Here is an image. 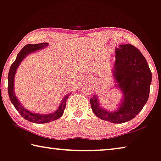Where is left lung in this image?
<instances>
[{"label":"left lung","instance_id":"1","mask_svg":"<svg viewBox=\"0 0 161 161\" xmlns=\"http://www.w3.org/2000/svg\"><path fill=\"white\" fill-rule=\"evenodd\" d=\"M114 76L124 94L117 111L109 112L100 108L97 97L90 99L91 108L98 118L114 124L133 119L143 108L150 94L152 73L145 58L131 44L121 45L116 50Z\"/></svg>","mask_w":161,"mask_h":161}]
</instances>
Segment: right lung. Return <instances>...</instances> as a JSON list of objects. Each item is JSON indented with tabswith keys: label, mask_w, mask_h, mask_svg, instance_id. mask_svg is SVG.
Here are the masks:
<instances>
[{
	"label": "right lung",
	"mask_w": 161,
	"mask_h": 161,
	"mask_svg": "<svg viewBox=\"0 0 161 161\" xmlns=\"http://www.w3.org/2000/svg\"><path fill=\"white\" fill-rule=\"evenodd\" d=\"M47 42H43V43H39V44H28L26 45L21 50V51L17 55V57L15 60V61L11 64L10 70H9L8 75V92L9 98H10L11 102L12 104L14 105V106L15 107L21 116L24 119L27 120V121L30 122H33V123H37V124H45V123H49L50 121H54L59 119L60 117H61L64 112V109L66 108V100L68 99V97L69 94L66 95L65 97L64 98L63 101L61 102V104L60 105L58 108L57 111H55L53 114H49L46 115H40V114H32V113L30 112L24 108V107L20 104V103L18 101L17 98H16L15 94L14 92V76H15L16 69L19 66V64L22 60L27 56L28 54H30V53L33 51H36L37 50H40L42 48L47 46Z\"/></svg>",
	"instance_id": "add662e5"
}]
</instances>
